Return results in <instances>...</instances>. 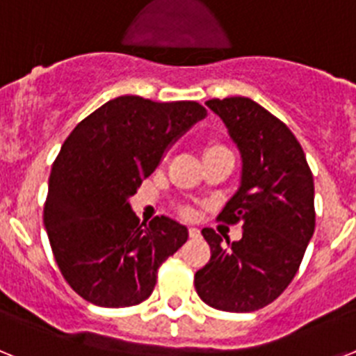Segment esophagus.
I'll list each match as a JSON object with an SVG mask.
<instances>
[{
    "label": "esophagus",
    "instance_id": "34e87169",
    "mask_svg": "<svg viewBox=\"0 0 356 356\" xmlns=\"http://www.w3.org/2000/svg\"><path fill=\"white\" fill-rule=\"evenodd\" d=\"M188 237H191V238H200L201 237L200 229L194 228V226H193V228H188Z\"/></svg>",
    "mask_w": 356,
    "mask_h": 356
}]
</instances>
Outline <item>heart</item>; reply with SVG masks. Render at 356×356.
Instances as JSON below:
<instances>
[{"mask_svg": "<svg viewBox=\"0 0 356 356\" xmlns=\"http://www.w3.org/2000/svg\"><path fill=\"white\" fill-rule=\"evenodd\" d=\"M213 149H222V146H219V144H210V146L207 147V153H209V151H213ZM181 213H184V216H191V213H193V210L187 209V207H184V209H181Z\"/></svg>", "mask_w": 356, "mask_h": 356, "instance_id": "1", "label": "heart"}]
</instances>
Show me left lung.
<instances>
[{"mask_svg":"<svg viewBox=\"0 0 356 356\" xmlns=\"http://www.w3.org/2000/svg\"><path fill=\"white\" fill-rule=\"evenodd\" d=\"M205 105L241 151V185L219 219L241 222L242 238L225 237V245L212 228L201 229L212 254L194 285L209 307L253 312L275 301L300 269L316 228L312 171L294 134L253 99L234 96Z\"/></svg>","mask_w":356,"mask_h":356,"instance_id":"obj_1","label":"left lung"}]
</instances>
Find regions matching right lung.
I'll use <instances>...</instances> for the list:
<instances>
[{
    "mask_svg": "<svg viewBox=\"0 0 356 356\" xmlns=\"http://www.w3.org/2000/svg\"><path fill=\"white\" fill-rule=\"evenodd\" d=\"M207 115L196 102L119 96L69 134L53 162L44 226L62 276L97 307H134L188 237L165 216L144 225L130 197L163 153Z\"/></svg>",
    "mask_w": 356,
    "mask_h": 356,
    "instance_id": "obj_1",
    "label": "right lung"
}]
</instances>
